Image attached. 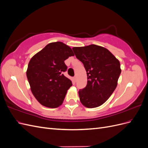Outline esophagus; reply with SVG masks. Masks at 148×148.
I'll use <instances>...</instances> for the list:
<instances>
[{
    "label": "esophagus",
    "mask_w": 148,
    "mask_h": 148,
    "mask_svg": "<svg viewBox=\"0 0 148 148\" xmlns=\"http://www.w3.org/2000/svg\"><path fill=\"white\" fill-rule=\"evenodd\" d=\"M73 80L75 82L77 81V76H75V77H73Z\"/></svg>",
    "instance_id": "obj_1"
}]
</instances>
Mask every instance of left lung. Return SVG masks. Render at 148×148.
<instances>
[{"label":"left lung","mask_w":148,"mask_h":148,"mask_svg":"<svg viewBox=\"0 0 148 148\" xmlns=\"http://www.w3.org/2000/svg\"><path fill=\"white\" fill-rule=\"evenodd\" d=\"M86 71V86L78 91L82 104L88 108L99 107L109 99L117 86L120 62L107 49L91 44L72 48Z\"/></svg>","instance_id":"8db88e82"}]
</instances>
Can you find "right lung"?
<instances>
[{
	"label": "right lung",
	"mask_w": 148,
	"mask_h": 148,
	"mask_svg": "<svg viewBox=\"0 0 148 148\" xmlns=\"http://www.w3.org/2000/svg\"><path fill=\"white\" fill-rule=\"evenodd\" d=\"M71 49L62 42H51L31 58L26 71L31 90L44 106L56 108L62 105L67 90L72 86L64 75V61L73 56Z\"/></svg>",
	"instance_id": "right-lung-1"
}]
</instances>
